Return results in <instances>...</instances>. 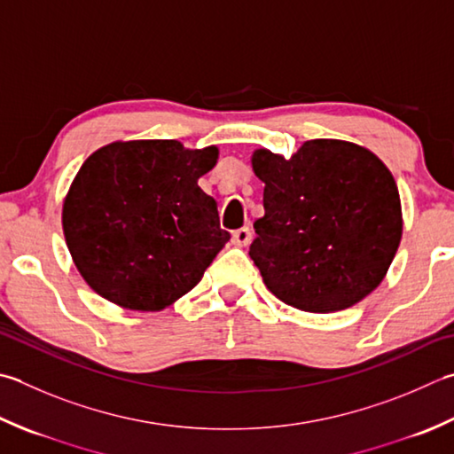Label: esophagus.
I'll return each instance as SVG.
<instances>
[{
  "mask_svg": "<svg viewBox=\"0 0 454 454\" xmlns=\"http://www.w3.org/2000/svg\"><path fill=\"white\" fill-rule=\"evenodd\" d=\"M250 239H252L250 228L244 226V228H238V230H234V232H232V244L238 246V247L247 246V244H250Z\"/></svg>",
  "mask_w": 454,
  "mask_h": 454,
  "instance_id": "34e87169",
  "label": "esophagus"
}]
</instances>
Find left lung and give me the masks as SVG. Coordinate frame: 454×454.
Instances as JSON below:
<instances>
[{
	"instance_id": "1",
	"label": "left lung",
	"mask_w": 454,
	"mask_h": 454,
	"mask_svg": "<svg viewBox=\"0 0 454 454\" xmlns=\"http://www.w3.org/2000/svg\"><path fill=\"white\" fill-rule=\"evenodd\" d=\"M265 215L250 257L275 297L309 313H334L374 291L402 242L394 175L370 149L310 139L289 159L255 149Z\"/></svg>"
}]
</instances>
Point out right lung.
<instances>
[{
    "label": "right lung",
    "instance_id": "right-lung-1",
    "mask_svg": "<svg viewBox=\"0 0 454 454\" xmlns=\"http://www.w3.org/2000/svg\"><path fill=\"white\" fill-rule=\"evenodd\" d=\"M218 147L175 139L114 141L86 159L62 204L76 270L98 295L161 310L186 295L230 239L199 179Z\"/></svg>",
    "mask_w": 454,
    "mask_h": 454
}]
</instances>
